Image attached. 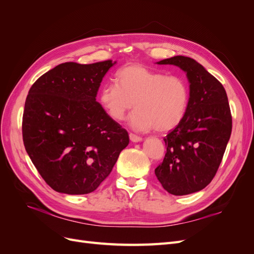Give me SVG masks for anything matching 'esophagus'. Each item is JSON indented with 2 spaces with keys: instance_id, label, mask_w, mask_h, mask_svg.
Listing matches in <instances>:
<instances>
[{
  "instance_id": "obj_1",
  "label": "esophagus",
  "mask_w": 254,
  "mask_h": 254,
  "mask_svg": "<svg viewBox=\"0 0 254 254\" xmlns=\"http://www.w3.org/2000/svg\"><path fill=\"white\" fill-rule=\"evenodd\" d=\"M129 137H130V140H131V141H132V142H134V143H136V142H141V141H142V137H141V136H139V135L134 134V133H130V134H129Z\"/></svg>"
}]
</instances>
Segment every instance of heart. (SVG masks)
<instances>
[{
  "label": "heart",
  "mask_w": 254,
  "mask_h": 254,
  "mask_svg": "<svg viewBox=\"0 0 254 254\" xmlns=\"http://www.w3.org/2000/svg\"><path fill=\"white\" fill-rule=\"evenodd\" d=\"M117 81L104 84L98 93L99 103L112 120H124L134 106L130 125L135 130L156 128L167 132L186 118L190 89L182 76H166L141 64H130L117 72Z\"/></svg>",
  "instance_id": "1"
}]
</instances>
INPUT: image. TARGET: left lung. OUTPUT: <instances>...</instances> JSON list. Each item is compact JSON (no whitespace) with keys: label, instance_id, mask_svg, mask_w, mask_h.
Masks as SVG:
<instances>
[{"label":"left lung","instance_id":"8db88e82","mask_svg":"<svg viewBox=\"0 0 254 254\" xmlns=\"http://www.w3.org/2000/svg\"><path fill=\"white\" fill-rule=\"evenodd\" d=\"M187 73L190 89L186 118L164 137L166 153L155 174L176 196L201 190L217 173L232 131V115L225 88L198 64L184 56L161 60Z\"/></svg>","mask_w":254,"mask_h":254}]
</instances>
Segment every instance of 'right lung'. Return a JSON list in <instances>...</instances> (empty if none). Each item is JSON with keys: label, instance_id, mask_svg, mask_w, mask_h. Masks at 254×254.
Masks as SVG:
<instances>
[{"label": "right lung", "instance_id": "right-lung-1", "mask_svg": "<svg viewBox=\"0 0 254 254\" xmlns=\"http://www.w3.org/2000/svg\"><path fill=\"white\" fill-rule=\"evenodd\" d=\"M114 64H61L28 91L23 142L37 171L59 193L95 190L129 143L126 129L96 102L104 76Z\"/></svg>", "mask_w": 254, "mask_h": 254}]
</instances>
